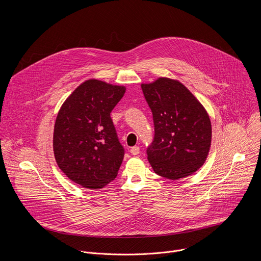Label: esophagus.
I'll use <instances>...</instances> for the list:
<instances>
[{"mask_svg": "<svg viewBox=\"0 0 261 261\" xmlns=\"http://www.w3.org/2000/svg\"><path fill=\"white\" fill-rule=\"evenodd\" d=\"M130 152H131V154H132L133 156H136V155H138V154H139V152H140V148H139V146H132V147H131V150H130Z\"/></svg>", "mask_w": 261, "mask_h": 261, "instance_id": "1", "label": "esophagus"}]
</instances>
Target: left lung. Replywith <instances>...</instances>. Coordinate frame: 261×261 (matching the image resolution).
Masks as SVG:
<instances>
[{
	"label": "left lung",
	"instance_id": "1",
	"mask_svg": "<svg viewBox=\"0 0 261 261\" xmlns=\"http://www.w3.org/2000/svg\"><path fill=\"white\" fill-rule=\"evenodd\" d=\"M141 89L155 124L148 162L157 174L172 180L193 174L211 150L212 123L206 109L177 80L158 77L141 84Z\"/></svg>",
	"mask_w": 261,
	"mask_h": 261
}]
</instances>
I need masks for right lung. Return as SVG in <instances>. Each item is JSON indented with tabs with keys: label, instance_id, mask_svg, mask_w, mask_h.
I'll return each instance as SVG.
<instances>
[{
	"label": "right lung",
	"instance_id": "right-lung-1",
	"mask_svg": "<svg viewBox=\"0 0 261 261\" xmlns=\"http://www.w3.org/2000/svg\"><path fill=\"white\" fill-rule=\"evenodd\" d=\"M126 87L91 79L62 104L53 147L59 168L69 179L91 190L102 189L118 174L124 148L110 118Z\"/></svg>",
	"mask_w": 261,
	"mask_h": 261
}]
</instances>
